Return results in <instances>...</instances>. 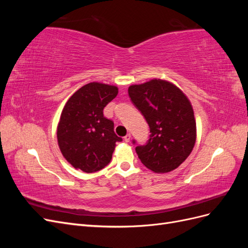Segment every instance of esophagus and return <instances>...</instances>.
<instances>
[{
  "instance_id": "obj_1",
  "label": "esophagus",
  "mask_w": 248,
  "mask_h": 248,
  "mask_svg": "<svg viewBox=\"0 0 248 248\" xmlns=\"http://www.w3.org/2000/svg\"><path fill=\"white\" fill-rule=\"evenodd\" d=\"M130 140H131V134H130V133H128V134H126V136L124 137V140H125L126 142H128V141H130Z\"/></svg>"
}]
</instances>
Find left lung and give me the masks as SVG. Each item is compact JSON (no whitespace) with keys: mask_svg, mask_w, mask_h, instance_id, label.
Returning a JSON list of instances; mask_svg holds the SVG:
<instances>
[{"mask_svg":"<svg viewBox=\"0 0 248 248\" xmlns=\"http://www.w3.org/2000/svg\"><path fill=\"white\" fill-rule=\"evenodd\" d=\"M128 94L151 133L146 145L136 147L140 160L158 174L174 170L196 144L197 126L190 101L171 82L157 78L130 86Z\"/></svg>","mask_w":248,"mask_h":248,"instance_id":"left-lung-1","label":"left lung"}]
</instances>
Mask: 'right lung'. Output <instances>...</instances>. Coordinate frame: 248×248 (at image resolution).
Segmentation results:
<instances>
[{"label":"right lung","mask_w":248,"mask_h":248,"mask_svg":"<svg viewBox=\"0 0 248 248\" xmlns=\"http://www.w3.org/2000/svg\"><path fill=\"white\" fill-rule=\"evenodd\" d=\"M118 95V88L90 82L78 89L62 110L57 138L60 150L73 168L95 172L110 162L116 142L114 122L103 108Z\"/></svg>","instance_id":"obj_1"}]
</instances>
